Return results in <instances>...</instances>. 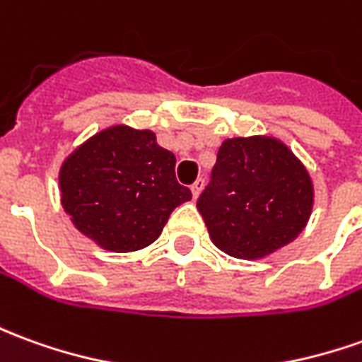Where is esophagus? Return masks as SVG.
<instances>
[{
    "instance_id": "34e87169",
    "label": "esophagus",
    "mask_w": 362,
    "mask_h": 362,
    "mask_svg": "<svg viewBox=\"0 0 362 362\" xmlns=\"http://www.w3.org/2000/svg\"><path fill=\"white\" fill-rule=\"evenodd\" d=\"M202 189H204V178H198V180L192 184V196H194V199L202 194Z\"/></svg>"
}]
</instances>
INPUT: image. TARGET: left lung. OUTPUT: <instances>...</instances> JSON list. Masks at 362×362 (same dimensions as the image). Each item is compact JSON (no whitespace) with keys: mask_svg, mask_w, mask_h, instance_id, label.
<instances>
[{"mask_svg":"<svg viewBox=\"0 0 362 362\" xmlns=\"http://www.w3.org/2000/svg\"><path fill=\"white\" fill-rule=\"evenodd\" d=\"M313 182L300 158L269 135L225 139L198 211L219 251L243 260L292 243L312 216Z\"/></svg>","mask_w":362,"mask_h":362,"instance_id":"left-lung-1","label":"left lung"}]
</instances>
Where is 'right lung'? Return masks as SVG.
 <instances>
[{"mask_svg": "<svg viewBox=\"0 0 362 362\" xmlns=\"http://www.w3.org/2000/svg\"><path fill=\"white\" fill-rule=\"evenodd\" d=\"M176 156L148 129L111 125L64 158L60 204L70 221L111 252L141 251L155 243L176 207L192 199L174 174Z\"/></svg>", "mask_w": 362, "mask_h": 362, "instance_id": "add662e5", "label": "right lung"}]
</instances>
